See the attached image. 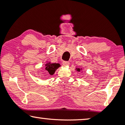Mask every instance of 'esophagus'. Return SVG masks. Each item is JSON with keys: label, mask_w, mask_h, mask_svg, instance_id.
<instances>
[{"label": "esophagus", "mask_w": 125, "mask_h": 125, "mask_svg": "<svg viewBox=\"0 0 125 125\" xmlns=\"http://www.w3.org/2000/svg\"><path fill=\"white\" fill-rule=\"evenodd\" d=\"M62 64H63V65H64V66H68L69 65V61H64L62 62Z\"/></svg>", "instance_id": "34e87169"}]
</instances>
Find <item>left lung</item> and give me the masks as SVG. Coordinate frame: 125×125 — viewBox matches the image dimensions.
<instances>
[{
  "label": "left lung",
  "mask_w": 125,
  "mask_h": 125,
  "mask_svg": "<svg viewBox=\"0 0 125 125\" xmlns=\"http://www.w3.org/2000/svg\"><path fill=\"white\" fill-rule=\"evenodd\" d=\"M77 71H79V72H80V69H77Z\"/></svg>",
  "instance_id": "8db88e82"
}]
</instances>
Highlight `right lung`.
Returning a JSON list of instances; mask_svg holds the SVG:
<instances>
[{
	"mask_svg": "<svg viewBox=\"0 0 125 125\" xmlns=\"http://www.w3.org/2000/svg\"><path fill=\"white\" fill-rule=\"evenodd\" d=\"M60 65L59 64H51L50 62L48 63L45 65V70L48 72L49 74L51 75L53 74V73L55 72V71L57 69Z\"/></svg>",
	"mask_w": 125,
	"mask_h": 125,
	"instance_id": "1",
	"label": "right lung"
}]
</instances>
